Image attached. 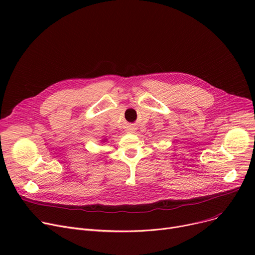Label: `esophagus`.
Segmentation results:
<instances>
[{
	"label": "esophagus",
	"mask_w": 255,
	"mask_h": 255,
	"mask_svg": "<svg viewBox=\"0 0 255 255\" xmlns=\"http://www.w3.org/2000/svg\"><path fill=\"white\" fill-rule=\"evenodd\" d=\"M126 131H127L128 133H132L133 131H134V128H133V127H131V126H130V127H128V128L126 129Z\"/></svg>",
	"instance_id": "esophagus-1"
}]
</instances>
